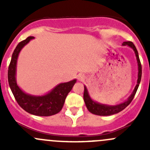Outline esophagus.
Segmentation results:
<instances>
[{"label": "esophagus", "instance_id": "esophagus-1", "mask_svg": "<svg viewBox=\"0 0 150 150\" xmlns=\"http://www.w3.org/2000/svg\"><path fill=\"white\" fill-rule=\"evenodd\" d=\"M85 78H86V77H85L83 74H79V75H78V80L79 81H84Z\"/></svg>", "mask_w": 150, "mask_h": 150}]
</instances>
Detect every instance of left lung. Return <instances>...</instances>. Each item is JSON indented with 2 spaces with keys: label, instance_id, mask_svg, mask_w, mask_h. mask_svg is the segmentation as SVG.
<instances>
[{
  "label": "left lung",
  "instance_id": "1",
  "mask_svg": "<svg viewBox=\"0 0 150 150\" xmlns=\"http://www.w3.org/2000/svg\"><path fill=\"white\" fill-rule=\"evenodd\" d=\"M122 46H128L131 47L133 50H134V53H135L136 57H137V64H138V79H137V84L134 88V91H133L132 93L131 96L125 100V102H122V103L119 104H116V105H108V104H100L97 102H95L89 95L88 89L86 86H84V93H83V99L85 104H86V107H87L88 110L92 114L96 115H101V116H107V115H115L116 113L120 112L122 110L125 108L131 102V101L134 99V96H135L136 93L137 91L139 86L141 82V79H142V64H141L139 57L138 51H137V48L134 46V43L131 41H125L122 43Z\"/></svg>",
  "mask_w": 150,
  "mask_h": 150
}]
</instances>
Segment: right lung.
<instances>
[{"mask_svg": "<svg viewBox=\"0 0 150 150\" xmlns=\"http://www.w3.org/2000/svg\"><path fill=\"white\" fill-rule=\"evenodd\" d=\"M34 38L30 36L20 42L13 51L8 70V84L15 99L23 110L34 115L51 116L61 111L67 96L76 83V79L59 83L42 96H34L24 92L16 83V63L22 48Z\"/></svg>", "mask_w": 150, "mask_h": 150, "instance_id": "add662e5", "label": "right lung"}]
</instances>
